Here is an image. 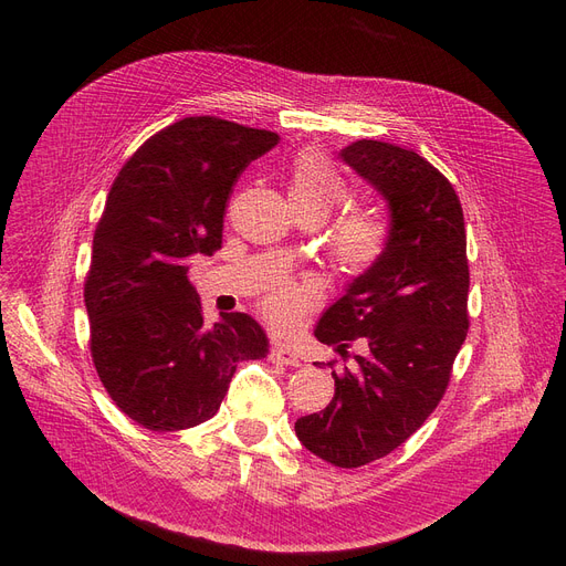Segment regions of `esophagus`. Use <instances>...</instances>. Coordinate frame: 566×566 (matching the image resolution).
<instances>
[{
	"label": "esophagus",
	"mask_w": 566,
	"mask_h": 566,
	"mask_svg": "<svg viewBox=\"0 0 566 566\" xmlns=\"http://www.w3.org/2000/svg\"><path fill=\"white\" fill-rule=\"evenodd\" d=\"M268 358H271V363L286 365V367H301V365H303V360L298 358V353L291 350V348H286V346H277V348H273V350H271V355H268Z\"/></svg>",
	"instance_id": "1"
}]
</instances>
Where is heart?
<instances>
[{
    "mask_svg": "<svg viewBox=\"0 0 566 566\" xmlns=\"http://www.w3.org/2000/svg\"><path fill=\"white\" fill-rule=\"evenodd\" d=\"M348 190L335 167L318 154H303L293 165L289 199L295 208H312L323 220L346 201ZM388 243V224L376 213L360 211L346 216L331 235V254L348 275H360L378 261ZM314 303V286L282 282L265 295L261 310L277 331L298 328L307 307Z\"/></svg>",
    "mask_w": 566,
    "mask_h": 566,
    "instance_id": "1",
    "label": "heart"
}]
</instances>
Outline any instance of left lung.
Wrapping results in <instances>:
<instances>
[{"label":"left lung","instance_id":"left-lung-1","mask_svg":"<svg viewBox=\"0 0 566 566\" xmlns=\"http://www.w3.org/2000/svg\"><path fill=\"white\" fill-rule=\"evenodd\" d=\"M339 156L388 203V243L316 325L342 358L353 342L363 355L355 369L328 363L335 397L295 422V436L323 461L360 468L395 452L448 390L470 325V273L461 201L431 163L376 139Z\"/></svg>","mask_w":566,"mask_h":566}]
</instances>
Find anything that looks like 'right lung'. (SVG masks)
Listing matches in <instances>:
<instances>
[{
    "mask_svg": "<svg viewBox=\"0 0 566 566\" xmlns=\"http://www.w3.org/2000/svg\"><path fill=\"white\" fill-rule=\"evenodd\" d=\"M277 142L271 130L188 116L148 137L114 178L84 282L88 346L112 401L144 429L211 420L235 365L265 358L252 316L220 314L206 328L188 268L222 248L233 184Z\"/></svg>",
    "mask_w": 566,
    "mask_h": 566,
    "instance_id": "obj_1",
    "label": "right lung"
}]
</instances>
